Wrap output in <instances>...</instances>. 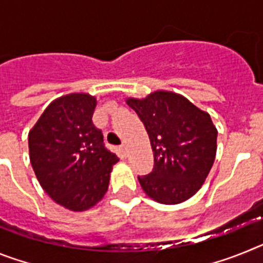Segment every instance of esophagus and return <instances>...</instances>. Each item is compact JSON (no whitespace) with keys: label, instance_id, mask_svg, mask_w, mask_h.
Returning <instances> with one entry per match:
<instances>
[{"label":"esophagus","instance_id":"esophagus-1","mask_svg":"<svg viewBox=\"0 0 263 263\" xmlns=\"http://www.w3.org/2000/svg\"><path fill=\"white\" fill-rule=\"evenodd\" d=\"M120 150H121V153H122V154H124L125 157H126V155H127V146H126V143H122V145L120 146Z\"/></svg>","mask_w":263,"mask_h":263}]
</instances>
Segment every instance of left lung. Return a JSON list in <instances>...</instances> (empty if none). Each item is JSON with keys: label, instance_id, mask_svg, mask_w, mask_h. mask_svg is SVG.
Here are the masks:
<instances>
[{"label": "left lung", "instance_id": "left-lung-1", "mask_svg": "<svg viewBox=\"0 0 263 263\" xmlns=\"http://www.w3.org/2000/svg\"><path fill=\"white\" fill-rule=\"evenodd\" d=\"M143 122L154 154V168L138 176L148 197L179 204L205 182L216 158L217 129L206 111L184 96L155 90L145 99H126Z\"/></svg>", "mask_w": 263, "mask_h": 263}]
</instances>
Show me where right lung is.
Listing matches in <instances>:
<instances>
[{
	"label": "right lung",
	"mask_w": 263,
	"mask_h": 263,
	"mask_svg": "<svg viewBox=\"0 0 263 263\" xmlns=\"http://www.w3.org/2000/svg\"><path fill=\"white\" fill-rule=\"evenodd\" d=\"M96 97L69 93L53 100L29 132V153L39 184L55 203L81 212L109 187L117 155L92 122Z\"/></svg>",
	"instance_id": "obj_1"
}]
</instances>
